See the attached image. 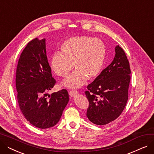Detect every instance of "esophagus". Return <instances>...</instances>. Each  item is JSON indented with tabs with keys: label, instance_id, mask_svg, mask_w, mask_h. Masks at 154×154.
Listing matches in <instances>:
<instances>
[{
	"label": "esophagus",
	"instance_id": "1",
	"mask_svg": "<svg viewBox=\"0 0 154 154\" xmlns=\"http://www.w3.org/2000/svg\"><path fill=\"white\" fill-rule=\"evenodd\" d=\"M77 94H78V92L77 91H71L69 92V95L70 97H72L77 95Z\"/></svg>",
	"mask_w": 154,
	"mask_h": 154
}]
</instances>
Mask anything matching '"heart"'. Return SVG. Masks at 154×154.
Listing matches in <instances>:
<instances>
[{
    "label": "heart",
    "mask_w": 154,
    "mask_h": 154,
    "mask_svg": "<svg viewBox=\"0 0 154 154\" xmlns=\"http://www.w3.org/2000/svg\"><path fill=\"white\" fill-rule=\"evenodd\" d=\"M60 49V52H55L51 57L52 70L57 75L66 77L73 67L75 69L63 82L66 86L79 87L87 78L93 80L100 74L106 55V46L100 39L88 36L70 37L62 44Z\"/></svg>",
    "instance_id": "heart-1"
}]
</instances>
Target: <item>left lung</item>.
<instances>
[{
    "mask_svg": "<svg viewBox=\"0 0 154 154\" xmlns=\"http://www.w3.org/2000/svg\"><path fill=\"white\" fill-rule=\"evenodd\" d=\"M114 59L85 91L89 106L87 117L91 122L106 125L122 114L128 100L131 69L125 52L119 45Z\"/></svg>",
    "mask_w": 154,
    "mask_h": 154,
    "instance_id": "8db88e82",
    "label": "left lung"
}]
</instances>
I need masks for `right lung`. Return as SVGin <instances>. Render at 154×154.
<instances>
[{"label":"right lung","instance_id":"right-lung-1","mask_svg":"<svg viewBox=\"0 0 154 154\" xmlns=\"http://www.w3.org/2000/svg\"><path fill=\"white\" fill-rule=\"evenodd\" d=\"M56 81L52 77L45 48V38H35L22 51L16 70L15 84L19 108L34 126L47 128L55 125L67 105V90L48 95Z\"/></svg>","mask_w":154,"mask_h":154}]
</instances>
